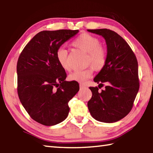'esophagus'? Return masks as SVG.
<instances>
[{
    "label": "esophagus",
    "mask_w": 153,
    "mask_h": 153,
    "mask_svg": "<svg viewBox=\"0 0 153 153\" xmlns=\"http://www.w3.org/2000/svg\"><path fill=\"white\" fill-rule=\"evenodd\" d=\"M79 87H80V88H85L86 86H85V85H84V84H79Z\"/></svg>",
    "instance_id": "obj_1"
}]
</instances>
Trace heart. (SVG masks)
Returning a JSON list of instances; mask_svg holds the SVG:
<instances>
[{
  "label": "heart",
  "mask_w": 153,
  "mask_h": 153,
  "mask_svg": "<svg viewBox=\"0 0 153 153\" xmlns=\"http://www.w3.org/2000/svg\"><path fill=\"white\" fill-rule=\"evenodd\" d=\"M72 45L81 51L88 53L87 61L91 64L95 70H100L104 67L107 61V52L105 49L100 46V40L97 38L87 33H82ZM56 59L60 65L65 70H70L67 62V51L63 48H60L56 52ZM93 73L92 67L76 70L69 76L71 81L80 83L85 82L91 77Z\"/></svg>",
  "instance_id": "1"
}]
</instances>
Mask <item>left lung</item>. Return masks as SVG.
Listing matches in <instances>:
<instances>
[{"label":"left lung","mask_w":153,"mask_h":153,"mask_svg":"<svg viewBox=\"0 0 153 153\" xmlns=\"http://www.w3.org/2000/svg\"><path fill=\"white\" fill-rule=\"evenodd\" d=\"M105 38L107 61L94 78L98 87L105 84L101 92L98 87H90L92 96L88 102L92 117L104 123H114L130 112L139 90L138 61L126 41L108 29L88 30Z\"/></svg>","instance_id":"obj_1"}]
</instances>
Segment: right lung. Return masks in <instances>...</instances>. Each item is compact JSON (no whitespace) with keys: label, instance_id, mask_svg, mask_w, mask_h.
Returning a JSON list of instances; mask_svg holds the SVG:
<instances>
[{"label":"right lung","instance_id":"add662e5","mask_svg":"<svg viewBox=\"0 0 153 153\" xmlns=\"http://www.w3.org/2000/svg\"><path fill=\"white\" fill-rule=\"evenodd\" d=\"M78 30L42 31L33 36L19 55L17 65V92L23 107L33 120L51 126L68 116V102L79 86L67 82V74L56 59L62 45Z\"/></svg>","mask_w":153,"mask_h":153}]
</instances>
